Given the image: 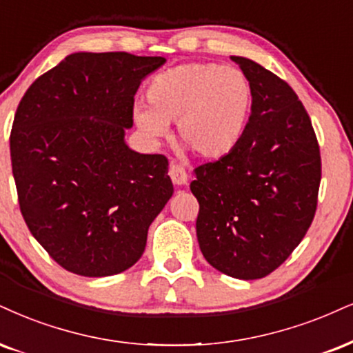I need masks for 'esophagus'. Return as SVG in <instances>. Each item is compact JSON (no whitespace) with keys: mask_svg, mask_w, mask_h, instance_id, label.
Returning a JSON list of instances; mask_svg holds the SVG:
<instances>
[{"mask_svg":"<svg viewBox=\"0 0 353 353\" xmlns=\"http://www.w3.org/2000/svg\"><path fill=\"white\" fill-rule=\"evenodd\" d=\"M168 175L172 178L173 185L181 186L188 183V175H186L185 168L178 163H170V170H168Z\"/></svg>","mask_w":353,"mask_h":353,"instance_id":"34e87169","label":"esophagus"}]
</instances>
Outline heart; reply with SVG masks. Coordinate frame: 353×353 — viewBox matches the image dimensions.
<instances>
[{"label":"heart","instance_id":"b5f03b06","mask_svg":"<svg viewBox=\"0 0 353 353\" xmlns=\"http://www.w3.org/2000/svg\"><path fill=\"white\" fill-rule=\"evenodd\" d=\"M149 103L134 104V121L150 139L176 123L178 141L201 159L229 155L241 142L254 103L245 73L217 63H183L155 75Z\"/></svg>","mask_w":353,"mask_h":353}]
</instances>
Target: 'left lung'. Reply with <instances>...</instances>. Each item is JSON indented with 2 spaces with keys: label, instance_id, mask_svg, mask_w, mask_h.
Returning <instances> with one entry per match:
<instances>
[{
  "label": "left lung",
  "instance_id": "1",
  "mask_svg": "<svg viewBox=\"0 0 353 353\" xmlns=\"http://www.w3.org/2000/svg\"><path fill=\"white\" fill-rule=\"evenodd\" d=\"M254 91L239 145L199 165L190 188L199 203L196 236L204 259L239 280L270 275L314 219L321 152L293 88L262 65L230 57Z\"/></svg>",
  "mask_w": 353,
  "mask_h": 353
}]
</instances>
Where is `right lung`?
I'll return each instance as SVG.
<instances>
[{
  "instance_id": "1",
  "label": "right lung",
  "mask_w": 353,
  "mask_h": 353,
  "mask_svg": "<svg viewBox=\"0 0 353 353\" xmlns=\"http://www.w3.org/2000/svg\"><path fill=\"white\" fill-rule=\"evenodd\" d=\"M163 57L77 52L29 86L10 149L21 214L60 267L110 276L141 259L172 198L168 160L124 142L134 94Z\"/></svg>"
}]
</instances>
